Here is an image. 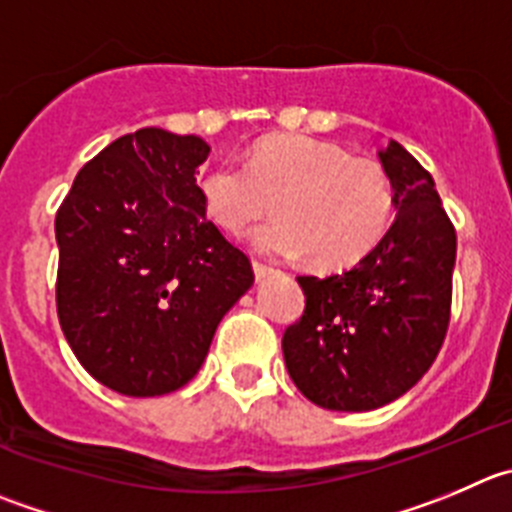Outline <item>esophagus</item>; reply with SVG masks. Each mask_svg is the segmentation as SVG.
I'll return each mask as SVG.
<instances>
[{
  "mask_svg": "<svg viewBox=\"0 0 512 512\" xmlns=\"http://www.w3.org/2000/svg\"><path fill=\"white\" fill-rule=\"evenodd\" d=\"M276 271L271 269V266L266 264H259V261H253V276H256V281H266L269 276H274Z\"/></svg>",
  "mask_w": 512,
  "mask_h": 512,
  "instance_id": "1",
  "label": "esophagus"
}]
</instances>
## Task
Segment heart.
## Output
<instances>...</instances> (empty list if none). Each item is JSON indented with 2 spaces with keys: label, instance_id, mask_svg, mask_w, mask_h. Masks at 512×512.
I'll list each match as a JSON object with an SVG mask.
<instances>
[{
  "label": "heart",
  "instance_id": "b5f03b06",
  "mask_svg": "<svg viewBox=\"0 0 512 512\" xmlns=\"http://www.w3.org/2000/svg\"><path fill=\"white\" fill-rule=\"evenodd\" d=\"M206 216L243 233L274 201L279 216L253 228L256 251L339 269L354 264L387 233L394 191L387 170L369 158L309 135H274L253 145L243 163L223 160L198 178Z\"/></svg>",
  "mask_w": 512,
  "mask_h": 512
}]
</instances>
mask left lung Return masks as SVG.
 I'll use <instances>...</instances> for the list:
<instances>
[{"label":"left lung","mask_w":512,"mask_h":512,"mask_svg":"<svg viewBox=\"0 0 512 512\" xmlns=\"http://www.w3.org/2000/svg\"><path fill=\"white\" fill-rule=\"evenodd\" d=\"M392 226L352 269L296 276L306 306L281 339L289 377L314 405L369 412L410 392L450 324L457 236L432 175L397 140L377 150Z\"/></svg>","instance_id":"obj_1"}]
</instances>
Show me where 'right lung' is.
Returning a JSON list of instances; mask_svg holds the SVG:
<instances>
[{"label":"right lung","mask_w":512,"mask_h":512,"mask_svg":"<svg viewBox=\"0 0 512 512\" xmlns=\"http://www.w3.org/2000/svg\"><path fill=\"white\" fill-rule=\"evenodd\" d=\"M198 135L143 128L82 165L55 218L57 316L82 367L128 397L198 374L253 269L203 211Z\"/></svg>","instance_id":"add662e5"}]
</instances>
